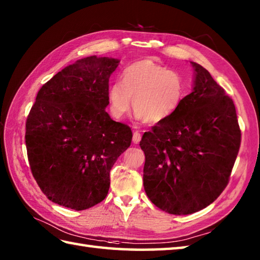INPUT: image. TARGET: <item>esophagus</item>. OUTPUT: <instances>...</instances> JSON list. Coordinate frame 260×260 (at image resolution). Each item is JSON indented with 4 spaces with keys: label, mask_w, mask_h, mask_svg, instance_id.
<instances>
[{
    "label": "esophagus",
    "mask_w": 260,
    "mask_h": 260,
    "mask_svg": "<svg viewBox=\"0 0 260 260\" xmlns=\"http://www.w3.org/2000/svg\"><path fill=\"white\" fill-rule=\"evenodd\" d=\"M141 140H142V134L140 133V132H134V134H133V143H134V144H139Z\"/></svg>",
    "instance_id": "1"
}]
</instances>
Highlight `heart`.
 Segmentation results:
<instances>
[{
    "label": "heart",
    "instance_id": "obj_1",
    "mask_svg": "<svg viewBox=\"0 0 260 260\" xmlns=\"http://www.w3.org/2000/svg\"><path fill=\"white\" fill-rule=\"evenodd\" d=\"M186 88L184 76L178 71L151 59L139 60L123 69L120 82L109 86L110 112L115 118L123 119L133 105L137 118L148 124L161 123L180 108Z\"/></svg>",
    "mask_w": 260,
    "mask_h": 260
}]
</instances>
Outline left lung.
Instances as JSON below:
<instances>
[{"label": "left lung", "mask_w": 260, "mask_h": 260, "mask_svg": "<svg viewBox=\"0 0 260 260\" xmlns=\"http://www.w3.org/2000/svg\"><path fill=\"white\" fill-rule=\"evenodd\" d=\"M191 64L192 92L140 143L145 154L143 182L148 199L178 215L200 211L221 194L241 142L233 99L206 68Z\"/></svg>", "instance_id": "1"}]
</instances>
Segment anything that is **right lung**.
<instances>
[{
  "label": "right lung",
  "instance_id": "1",
  "mask_svg": "<svg viewBox=\"0 0 260 260\" xmlns=\"http://www.w3.org/2000/svg\"><path fill=\"white\" fill-rule=\"evenodd\" d=\"M118 63L97 56L77 60L40 88L27 116L32 175L59 206L80 211L102 202L110 170L131 145L132 129L105 110L110 75Z\"/></svg>",
  "mask_w": 260,
  "mask_h": 260
}]
</instances>
